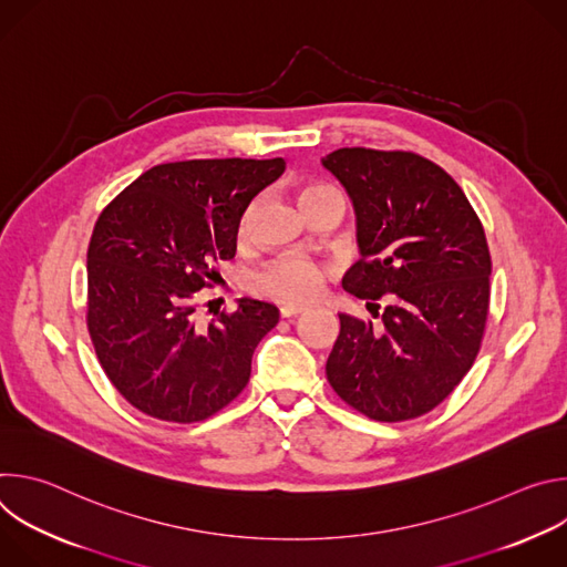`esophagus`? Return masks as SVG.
<instances>
[{"instance_id":"1","label":"esophagus","mask_w":567,"mask_h":567,"mask_svg":"<svg viewBox=\"0 0 567 567\" xmlns=\"http://www.w3.org/2000/svg\"><path fill=\"white\" fill-rule=\"evenodd\" d=\"M302 311H305V307H300V305H287V307L280 309V316L282 318H293V316H298Z\"/></svg>"}]
</instances>
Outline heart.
<instances>
[{"label": "heart", "mask_w": 567, "mask_h": 567, "mask_svg": "<svg viewBox=\"0 0 567 567\" xmlns=\"http://www.w3.org/2000/svg\"><path fill=\"white\" fill-rule=\"evenodd\" d=\"M334 195L339 193L330 186H307L300 193V204L302 208H307L318 199L334 197ZM254 282L260 293L280 302L298 305V302H309L320 293L322 282H326V271H322L316 262H309L302 258H287L262 269Z\"/></svg>", "instance_id": "b5f03b06"}]
</instances>
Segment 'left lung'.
<instances>
[{
	"label": "left lung",
	"mask_w": 567,
	"mask_h": 567,
	"mask_svg": "<svg viewBox=\"0 0 567 567\" xmlns=\"http://www.w3.org/2000/svg\"><path fill=\"white\" fill-rule=\"evenodd\" d=\"M357 213L361 260L343 276L381 322L339 313L326 372L377 422L415 420L471 370L489 313L492 256L455 179L415 152L341 147L322 158ZM378 311L374 312L373 309Z\"/></svg>",
	"instance_id": "1"
}]
</instances>
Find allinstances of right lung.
Listing matches in <instances>:
<instances>
[{
  "instance_id": "obj_1",
  "label": "right lung",
  "mask_w": 567,
  "mask_h": 567,
  "mask_svg": "<svg viewBox=\"0 0 567 567\" xmlns=\"http://www.w3.org/2000/svg\"><path fill=\"white\" fill-rule=\"evenodd\" d=\"M285 158L161 164L101 213L87 251V330L112 385L141 413L202 422L245 390L278 307L239 298L204 326L197 300L233 260L239 219ZM210 305V302H208Z\"/></svg>"
}]
</instances>
